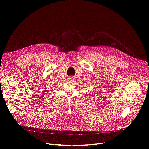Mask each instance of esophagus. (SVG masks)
<instances>
[{"mask_svg": "<svg viewBox=\"0 0 149 149\" xmlns=\"http://www.w3.org/2000/svg\"><path fill=\"white\" fill-rule=\"evenodd\" d=\"M69 80H74V78H73V77H69Z\"/></svg>", "mask_w": 149, "mask_h": 149, "instance_id": "1", "label": "esophagus"}]
</instances>
